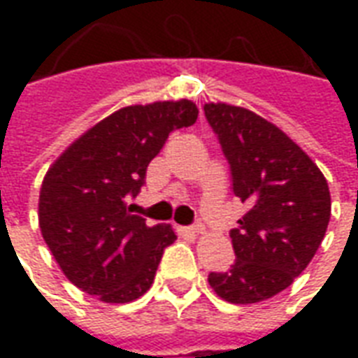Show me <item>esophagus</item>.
Instances as JSON below:
<instances>
[{
  "label": "esophagus",
  "mask_w": 358,
  "mask_h": 358,
  "mask_svg": "<svg viewBox=\"0 0 358 358\" xmlns=\"http://www.w3.org/2000/svg\"><path fill=\"white\" fill-rule=\"evenodd\" d=\"M182 232L187 234V236H197V234H201V232H203V226H201V224L187 226V228H182Z\"/></svg>",
  "instance_id": "obj_1"
}]
</instances>
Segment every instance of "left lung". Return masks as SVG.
<instances>
[{"label": "left lung", "instance_id": "obj_1", "mask_svg": "<svg viewBox=\"0 0 358 358\" xmlns=\"http://www.w3.org/2000/svg\"><path fill=\"white\" fill-rule=\"evenodd\" d=\"M203 109L230 164L234 194L248 205L230 230L232 268L210 272L209 284L236 305L270 299L293 284L322 243L328 182L295 141L253 110L226 103Z\"/></svg>", "mask_w": 358, "mask_h": 358}]
</instances>
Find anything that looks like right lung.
Returning <instances> with one entry per match:
<instances>
[{"label": "right lung", "instance_id": "1", "mask_svg": "<svg viewBox=\"0 0 358 358\" xmlns=\"http://www.w3.org/2000/svg\"><path fill=\"white\" fill-rule=\"evenodd\" d=\"M194 101L115 110L65 149L45 174L38 218L51 255L71 282L105 303H130L155 280L169 224L148 226L130 199L172 130L197 120Z\"/></svg>", "mask_w": 358, "mask_h": 358}]
</instances>
